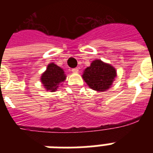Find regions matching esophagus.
Returning <instances> with one entry per match:
<instances>
[{"instance_id":"34e87169","label":"esophagus","mask_w":153,"mask_h":153,"mask_svg":"<svg viewBox=\"0 0 153 153\" xmlns=\"http://www.w3.org/2000/svg\"><path fill=\"white\" fill-rule=\"evenodd\" d=\"M71 71L73 73H78V72H79V68H78V67H76V68H73Z\"/></svg>"}]
</instances>
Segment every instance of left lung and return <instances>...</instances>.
<instances>
[{
  "label": "left lung",
  "instance_id": "obj_1",
  "mask_svg": "<svg viewBox=\"0 0 153 153\" xmlns=\"http://www.w3.org/2000/svg\"><path fill=\"white\" fill-rule=\"evenodd\" d=\"M82 79L94 91L104 92L109 89L117 77V71L111 64L100 59L94 60L84 70Z\"/></svg>",
  "mask_w": 153,
  "mask_h": 153
}]
</instances>
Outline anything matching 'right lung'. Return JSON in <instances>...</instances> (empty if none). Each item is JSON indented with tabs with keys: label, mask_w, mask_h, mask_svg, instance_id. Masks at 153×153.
<instances>
[{
	"label": "right lung",
	"mask_w": 153,
	"mask_h": 153,
	"mask_svg": "<svg viewBox=\"0 0 153 153\" xmlns=\"http://www.w3.org/2000/svg\"><path fill=\"white\" fill-rule=\"evenodd\" d=\"M67 75L62 68L51 62L48 65L46 71L42 74L40 82L47 91L55 92L57 91L59 85L66 80Z\"/></svg>",
	"instance_id": "right-lung-1"
}]
</instances>
